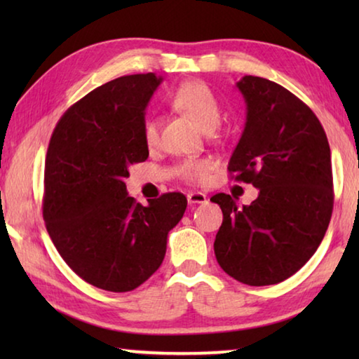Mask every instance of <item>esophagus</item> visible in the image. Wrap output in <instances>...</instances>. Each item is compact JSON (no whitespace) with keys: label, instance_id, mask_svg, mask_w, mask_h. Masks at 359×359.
I'll return each instance as SVG.
<instances>
[{"label":"esophagus","instance_id":"34e87169","mask_svg":"<svg viewBox=\"0 0 359 359\" xmlns=\"http://www.w3.org/2000/svg\"><path fill=\"white\" fill-rule=\"evenodd\" d=\"M187 199L190 204H204L208 203V196L201 191H191L187 194Z\"/></svg>","mask_w":359,"mask_h":359}]
</instances>
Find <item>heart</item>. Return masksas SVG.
I'll list each match as a JSON object with an SVG mask.
<instances>
[{
  "label": "heart",
  "instance_id": "heart-1",
  "mask_svg": "<svg viewBox=\"0 0 359 359\" xmlns=\"http://www.w3.org/2000/svg\"><path fill=\"white\" fill-rule=\"evenodd\" d=\"M169 104L175 111L187 115L198 128L212 131L220 121V104L217 96L204 82L190 81L180 83L169 96ZM142 139L149 149H155L160 142V125L154 118H147L142 125ZM214 163L208 158L185 160L177 166V174L187 182L201 184L209 177Z\"/></svg>",
  "mask_w": 359,
  "mask_h": 359
}]
</instances>
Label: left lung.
Returning a JSON list of instances; mask_svg holds the SVG:
<instances>
[{
    "label": "left lung",
    "instance_id": "obj_1",
    "mask_svg": "<svg viewBox=\"0 0 359 359\" xmlns=\"http://www.w3.org/2000/svg\"><path fill=\"white\" fill-rule=\"evenodd\" d=\"M238 88L247 121L231 156V177L259 190L239 209L234 198H210L223 212L215 236L218 264L252 287L283 282L317 252L331 220V150L317 115L282 85L245 76Z\"/></svg>",
    "mask_w": 359,
    "mask_h": 359
}]
</instances>
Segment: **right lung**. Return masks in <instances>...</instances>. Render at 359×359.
<instances>
[{
  "instance_id": "obj_1",
  "label": "right lung",
  "mask_w": 359,
  "mask_h": 359,
  "mask_svg": "<svg viewBox=\"0 0 359 359\" xmlns=\"http://www.w3.org/2000/svg\"><path fill=\"white\" fill-rule=\"evenodd\" d=\"M163 81L123 76L85 95L58 120L48 142L42 215L58 253L96 288L125 293L161 266L168 233L187 209L182 193L147 208L126 193L128 169L147 160L145 107Z\"/></svg>"
}]
</instances>
